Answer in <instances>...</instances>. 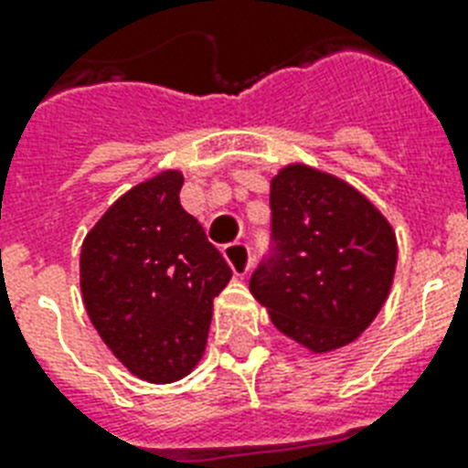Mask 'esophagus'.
<instances>
[{
	"instance_id": "obj_1",
	"label": "esophagus",
	"mask_w": 468,
	"mask_h": 468,
	"mask_svg": "<svg viewBox=\"0 0 468 468\" xmlns=\"http://www.w3.org/2000/svg\"><path fill=\"white\" fill-rule=\"evenodd\" d=\"M223 255H226L228 264L233 267L235 277H245L252 267V250L248 242H230L223 248Z\"/></svg>"
}]
</instances>
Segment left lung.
Masks as SVG:
<instances>
[{
  "label": "left lung",
  "mask_w": 468,
  "mask_h": 468,
  "mask_svg": "<svg viewBox=\"0 0 468 468\" xmlns=\"http://www.w3.org/2000/svg\"><path fill=\"white\" fill-rule=\"evenodd\" d=\"M270 206V255L252 271L250 292L303 347H345L391 292L399 250L388 220L349 184L306 165L271 179Z\"/></svg>",
  "instance_id": "1"
}]
</instances>
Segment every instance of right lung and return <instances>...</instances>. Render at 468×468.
Segmentation results:
<instances>
[{
    "label": "right lung",
    "instance_id": "right-lung-1",
    "mask_svg": "<svg viewBox=\"0 0 468 468\" xmlns=\"http://www.w3.org/2000/svg\"><path fill=\"white\" fill-rule=\"evenodd\" d=\"M184 176L160 172L123 194L82 242L80 284L113 355L150 384L186 377L204 355L213 299L233 277L179 204Z\"/></svg>",
    "mask_w": 468,
    "mask_h": 468
}]
</instances>
